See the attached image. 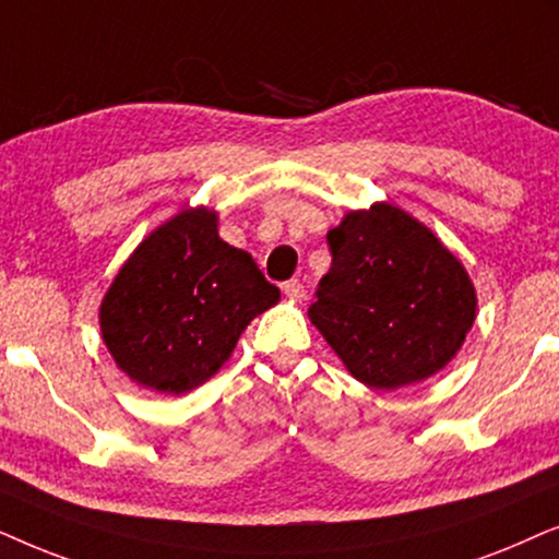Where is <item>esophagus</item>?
I'll list each match as a JSON object with an SVG mask.
<instances>
[{"instance_id": "obj_1", "label": "esophagus", "mask_w": 559, "mask_h": 559, "mask_svg": "<svg viewBox=\"0 0 559 559\" xmlns=\"http://www.w3.org/2000/svg\"><path fill=\"white\" fill-rule=\"evenodd\" d=\"M284 294H286L292 301H299V299H304V284H301V281H296V278L286 281V284H284Z\"/></svg>"}]
</instances>
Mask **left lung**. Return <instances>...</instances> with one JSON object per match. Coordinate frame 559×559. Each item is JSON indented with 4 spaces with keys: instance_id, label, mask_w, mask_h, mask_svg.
Wrapping results in <instances>:
<instances>
[{
    "instance_id": "left-lung-1",
    "label": "left lung",
    "mask_w": 559,
    "mask_h": 559,
    "mask_svg": "<svg viewBox=\"0 0 559 559\" xmlns=\"http://www.w3.org/2000/svg\"><path fill=\"white\" fill-rule=\"evenodd\" d=\"M332 265L311 324L370 389L440 373L475 322L473 281L429 227L393 204L347 212L326 233Z\"/></svg>"
}]
</instances>
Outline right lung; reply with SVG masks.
I'll use <instances>...</instances> for the list:
<instances>
[{
	"mask_svg": "<svg viewBox=\"0 0 559 559\" xmlns=\"http://www.w3.org/2000/svg\"><path fill=\"white\" fill-rule=\"evenodd\" d=\"M278 299L250 252L222 240L217 212L197 206L153 229L119 267L102 299V340L130 381L181 396L210 381Z\"/></svg>",
	"mask_w": 559,
	"mask_h": 559,
	"instance_id": "1",
	"label": "right lung"
}]
</instances>
